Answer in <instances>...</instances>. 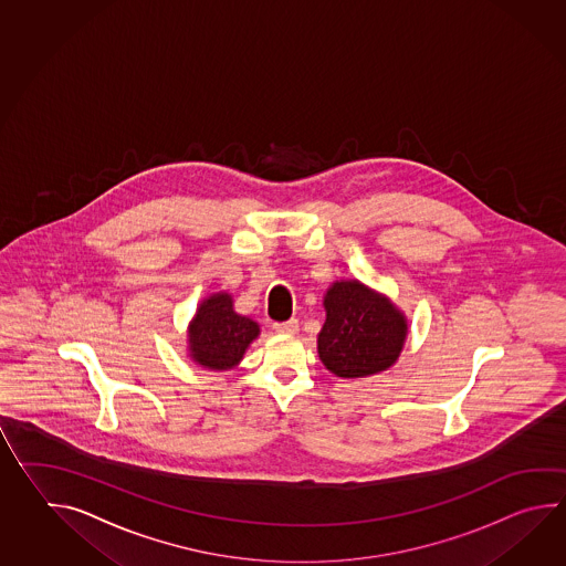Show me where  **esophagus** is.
<instances>
[{
    "label": "esophagus",
    "instance_id": "1",
    "mask_svg": "<svg viewBox=\"0 0 566 566\" xmlns=\"http://www.w3.org/2000/svg\"><path fill=\"white\" fill-rule=\"evenodd\" d=\"M274 331L280 335H296L298 333V321L290 318L286 323H274Z\"/></svg>",
    "mask_w": 566,
    "mask_h": 566
}]
</instances>
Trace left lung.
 Wrapping results in <instances>:
<instances>
[{"label":"left lung","instance_id":"1","mask_svg":"<svg viewBox=\"0 0 566 566\" xmlns=\"http://www.w3.org/2000/svg\"><path fill=\"white\" fill-rule=\"evenodd\" d=\"M325 311L316 345L331 374L345 379L374 376L398 361L408 321L390 298L359 280H340L327 290Z\"/></svg>","mask_w":566,"mask_h":566}]
</instances>
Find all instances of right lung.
Instances as JSON below:
<instances>
[{
    "mask_svg": "<svg viewBox=\"0 0 566 566\" xmlns=\"http://www.w3.org/2000/svg\"><path fill=\"white\" fill-rule=\"evenodd\" d=\"M260 335V325L233 311V298L217 292L199 304L189 325L190 359L209 369H231Z\"/></svg>",
    "mask_w": 566,
    "mask_h": 566,
    "instance_id": "1",
    "label": "right lung"
}]
</instances>
